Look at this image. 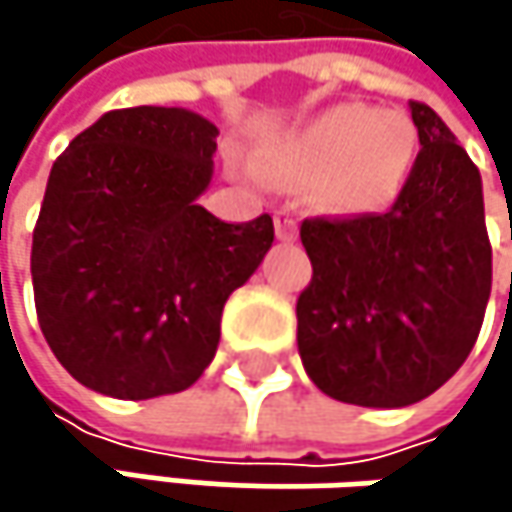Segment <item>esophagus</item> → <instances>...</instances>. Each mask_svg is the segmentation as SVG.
<instances>
[{"instance_id": "1", "label": "esophagus", "mask_w": 512, "mask_h": 512, "mask_svg": "<svg viewBox=\"0 0 512 512\" xmlns=\"http://www.w3.org/2000/svg\"><path fill=\"white\" fill-rule=\"evenodd\" d=\"M275 234H278V240H296V234H299V228H296V216L290 213V210H275Z\"/></svg>"}]
</instances>
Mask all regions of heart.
I'll return each mask as SVG.
<instances>
[{"mask_svg":"<svg viewBox=\"0 0 512 512\" xmlns=\"http://www.w3.org/2000/svg\"><path fill=\"white\" fill-rule=\"evenodd\" d=\"M415 159V127L400 112L335 106L263 151V168L320 183L323 201L341 213H373L403 189Z\"/></svg>","mask_w":512,"mask_h":512,"instance_id":"heart-1","label":"heart"}]
</instances>
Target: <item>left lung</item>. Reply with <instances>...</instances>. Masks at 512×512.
I'll return each mask as SVG.
<instances>
[{
  "mask_svg": "<svg viewBox=\"0 0 512 512\" xmlns=\"http://www.w3.org/2000/svg\"><path fill=\"white\" fill-rule=\"evenodd\" d=\"M409 109L421 151L391 210L299 228L314 269L296 299L305 373L376 409L418 403L460 370L492 290L480 171L427 103Z\"/></svg>",
  "mask_w": 512,
  "mask_h": 512,
  "instance_id": "1",
  "label": "left lung"
}]
</instances>
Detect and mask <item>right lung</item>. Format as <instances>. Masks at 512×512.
Segmentation results:
<instances>
[{"label": "right lung", "mask_w": 512, "mask_h": 512, "mask_svg": "<svg viewBox=\"0 0 512 512\" xmlns=\"http://www.w3.org/2000/svg\"><path fill=\"white\" fill-rule=\"evenodd\" d=\"M216 136L189 109H115L52 162L32 234L35 311L85 388L151 400L216 356L222 308L275 237L269 213L231 225L198 204Z\"/></svg>", "instance_id": "obj_1"}]
</instances>
